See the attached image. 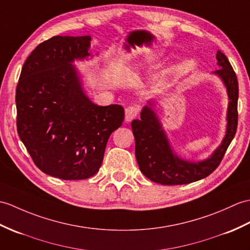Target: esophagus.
I'll return each mask as SVG.
<instances>
[{
	"mask_svg": "<svg viewBox=\"0 0 250 250\" xmlns=\"http://www.w3.org/2000/svg\"><path fill=\"white\" fill-rule=\"evenodd\" d=\"M138 112H139V109L137 106H135V105L127 106L125 108V121L130 123V121H132L138 115Z\"/></svg>",
	"mask_w": 250,
	"mask_h": 250,
	"instance_id": "1",
	"label": "esophagus"
}]
</instances>
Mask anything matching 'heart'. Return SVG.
<instances>
[{
  "mask_svg": "<svg viewBox=\"0 0 250 250\" xmlns=\"http://www.w3.org/2000/svg\"><path fill=\"white\" fill-rule=\"evenodd\" d=\"M145 62H142V61L138 60V61H135V62H133L129 63V65H127V66L125 67V69H126L127 71L134 70V69H137V68H139V67H142L143 65H145ZM168 69H169V67H168V65L164 67V70H165V71H167Z\"/></svg>",
  "mask_w": 250,
  "mask_h": 250,
  "instance_id": "heart-1",
  "label": "heart"
}]
</instances>
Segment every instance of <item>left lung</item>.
<instances>
[{"label": "left lung", "instance_id": "8db88e82", "mask_svg": "<svg viewBox=\"0 0 250 250\" xmlns=\"http://www.w3.org/2000/svg\"><path fill=\"white\" fill-rule=\"evenodd\" d=\"M217 66L214 71L226 87L228 95L227 125L219 146L208 158L201 161L182 159L173 149L154 106L158 101L150 99L141 112V119H134L131 126L135 137V156L139 169L148 179L164 185L188 184L208 177L216 169L226 150L233 139L237 127L239 83L233 68L220 51L216 53Z\"/></svg>", "mask_w": 250, "mask_h": 250}]
</instances>
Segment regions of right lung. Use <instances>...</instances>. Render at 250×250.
<instances>
[{
  "label": "right lung",
  "mask_w": 250,
  "mask_h": 250,
  "mask_svg": "<svg viewBox=\"0 0 250 250\" xmlns=\"http://www.w3.org/2000/svg\"><path fill=\"white\" fill-rule=\"evenodd\" d=\"M91 37L54 36L36 46L16 90L17 130L40 170L62 180L90 178L101 167L109 136L123 125L118 104L87 97L73 65L88 60Z\"/></svg>",
  "instance_id": "add662e5"
}]
</instances>
